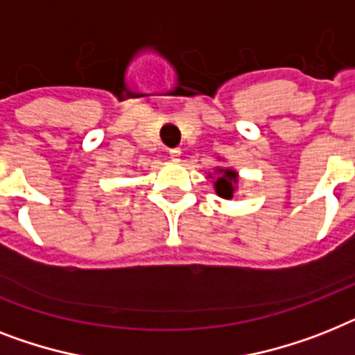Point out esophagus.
<instances>
[{"mask_svg":"<svg viewBox=\"0 0 355 355\" xmlns=\"http://www.w3.org/2000/svg\"><path fill=\"white\" fill-rule=\"evenodd\" d=\"M169 158H171L173 162H180L182 151H180V149H171V151H169Z\"/></svg>","mask_w":355,"mask_h":355,"instance_id":"34e87169","label":"esophagus"}]
</instances>
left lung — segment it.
Returning <instances> with one entry per match:
<instances>
[{
    "instance_id": "left-lung-1",
    "label": "left lung",
    "mask_w": 355,
    "mask_h": 355,
    "mask_svg": "<svg viewBox=\"0 0 355 355\" xmlns=\"http://www.w3.org/2000/svg\"><path fill=\"white\" fill-rule=\"evenodd\" d=\"M207 178H213V187L218 197L226 198V200L233 198L239 187V173L235 169L217 166L215 173H207Z\"/></svg>"
}]
</instances>
